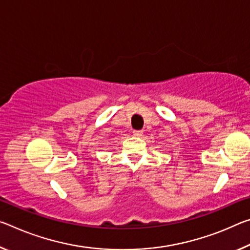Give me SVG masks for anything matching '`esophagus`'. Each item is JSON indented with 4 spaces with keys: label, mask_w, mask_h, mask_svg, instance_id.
Masks as SVG:
<instances>
[{
    "label": "esophagus",
    "mask_w": 250,
    "mask_h": 250,
    "mask_svg": "<svg viewBox=\"0 0 250 250\" xmlns=\"http://www.w3.org/2000/svg\"><path fill=\"white\" fill-rule=\"evenodd\" d=\"M142 133H144V131H142V130H134L133 136L134 137H140V136H142Z\"/></svg>",
    "instance_id": "1"
}]
</instances>
